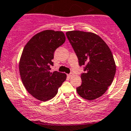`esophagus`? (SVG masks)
<instances>
[{"label":"esophagus","instance_id":"obj_1","mask_svg":"<svg viewBox=\"0 0 131 131\" xmlns=\"http://www.w3.org/2000/svg\"><path fill=\"white\" fill-rule=\"evenodd\" d=\"M73 74H73V73H71L70 74H68V77H73Z\"/></svg>","mask_w":131,"mask_h":131}]
</instances>
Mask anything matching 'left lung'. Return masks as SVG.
I'll return each mask as SVG.
<instances>
[{
  "instance_id": "left-lung-1",
  "label": "left lung",
  "mask_w": 131,
  "mask_h": 131,
  "mask_svg": "<svg viewBox=\"0 0 131 131\" xmlns=\"http://www.w3.org/2000/svg\"><path fill=\"white\" fill-rule=\"evenodd\" d=\"M66 35L79 65L85 66L77 93L88 100L96 99L106 92L115 75L116 63L111 51L104 40L94 33L70 31Z\"/></svg>"
}]
</instances>
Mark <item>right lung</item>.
<instances>
[{
    "instance_id": "right-lung-1",
    "label": "right lung",
    "mask_w": 131,
    "mask_h": 131,
    "mask_svg": "<svg viewBox=\"0 0 131 131\" xmlns=\"http://www.w3.org/2000/svg\"><path fill=\"white\" fill-rule=\"evenodd\" d=\"M66 40L64 33L51 29L35 35L26 44L19 61V72L24 86L35 98L49 100L66 80V74L51 72L54 52Z\"/></svg>"
}]
</instances>
